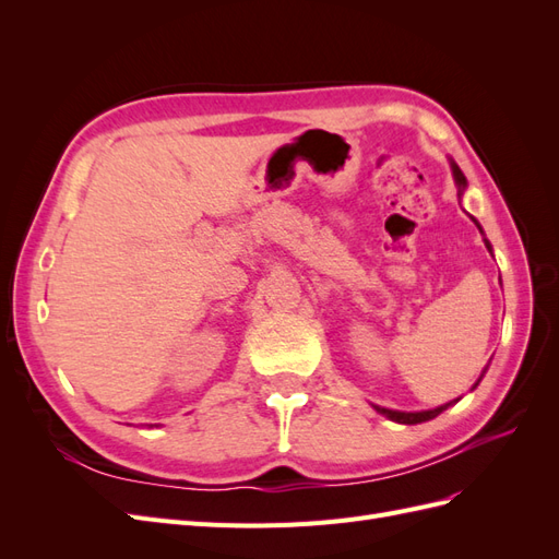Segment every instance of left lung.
Listing matches in <instances>:
<instances>
[{"mask_svg":"<svg viewBox=\"0 0 559 559\" xmlns=\"http://www.w3.org/2000/svg\"><path fill=\"white\" fill-rule=\"evenodd\" d=\"M452 165V175H454V181L460 183V189H464L466 186V177L462 175V170H460V165H456L454 160L450 163ZM473 222H476V218H473ZM476 226H478V222H476ZM480 228V226H478ZM485 247L492 251V247H489V242L485 240ZM478 384V382H476ZM448 405H452V401L450 403H445V405H441V408H433V411H421V413H399V411H389V408H380V405H376V411L380 413V415H384V417H389V419H394V421H399V425H419V421H429V419H433L436 415H441Z\"/></svg>","mask_w":559,"mask_h":559,"instance_id":"obj_1","label":"left lung"}]
</instances>
